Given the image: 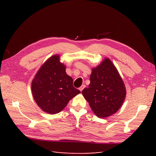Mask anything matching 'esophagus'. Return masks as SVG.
Segmentation results:
<instances>
[{
	"mask_svg": "<svg viewBox=\"0 0 156 156\" xmlns=\"http://www.w3.org/2000/svg\"><path fill=\"white\" fill-rule=\"evenodd\" d=\"M84 87H85V86L84 85H82V86H81L80 88H79V90H80L82 92V90H83V89L84 88Z\"/></svg>",
	"mask_w": 156,
	"mask_h": 156,
	"instance_id": "esophagus-1",
	"label": "esophagus"
}]
</instances>
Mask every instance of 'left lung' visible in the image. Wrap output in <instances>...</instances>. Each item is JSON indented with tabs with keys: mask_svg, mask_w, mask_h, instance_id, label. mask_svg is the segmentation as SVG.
Instances as JSON below:
<instances>
[{
	"mask_svg": "<svg viewBox=\"0 0 156 156\" xmlns=\"http://www.w3.org/2000/svg\"><path fill=\"white\" fill-rule=\"evenodd\" d=\"M88 88L82 91L92 111L99 118L115 114L123 103L126 89L117 68L108 58L92 68Z\"/></svg>",
	"mask_w": 156,
	"mask_h": 156,
	"instance_id": "1",
	"label": "left lung"
}]
</instances>
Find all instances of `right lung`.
Listing matches in <instances>:
<instances>
[{
  "label": "right lung",
  "instance_id": "obj_1",
  "mask_svg": "<svg viewBox=\"0 0 156 156\" xmlns=\"http://www.w3.org/2000/svg\"><path fill=\"white\" fill-rule=\"evenodd\" d=\"M36 103L49 114L62 111L68 102L80 91L73 86V79L66 72V66L59 62V55L49 58L39 69L31 83Z\"/></svg>",
  "mask_w": 156,
  "mask_h": 156
}]
</instances>
